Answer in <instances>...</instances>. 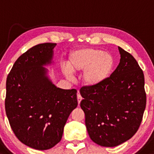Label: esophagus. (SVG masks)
Returning <instances> with one entry per match:
<instances>
[{
	"label": "esophagus",
	"mask_w": 154,
	"mask_h": 154,
	"mask_svg": "<svg viewBox=\"0 0 154 154\" xmlns=\"http://www.w3.org/2000/svg\"><path fill=\"white\" fill-rule=\"evenodd\" d=\"M77 100H78V103H79V104H80L81 101H82V97L81 96L80 94H78Z\"/></svg>",
	"instance_id": "obj_1"
}]
</instances>
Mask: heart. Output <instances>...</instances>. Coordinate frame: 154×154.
I'll list each match as a JSON object with an SVG mask.
<instances>
[{
    "label": "heart",
    "instance_id": "heart-1",
    "mask_svg": "<svg viewBox=\"0 0 154 154\" xmlns=\"http://www.w3.org/2000/svg\"><path fill=\"white\" fill-rule=\"evenodd\" d=\"M114 66V59L108 52L92 48L75 50L70 54L68 68L64 73L68 79H72V72H83L82 80L86 85L95 86L110 76Z\"/></svg>",
    "mask_w": 154,
    "mask_h": 154
}]
</instances>
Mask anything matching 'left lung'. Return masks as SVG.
Here are the masks:
<instances>
[{"label":"left lung","mask_w":154,"mask_h":154,"mask_svg":"<svg viewBox=\"0 0 154 154\" xmlns=\"http://www.w3.org/2000/svg\"><path fill=\"white\" fill-rule=\"evenodd\" d=\"M120 63L104 82L83 86L80 103L91 140L105 147L122 144L137 132L146 105L143 70L132 54L119 46Z\"/></svg>","instance_id":"obj_1"}]
</instances>
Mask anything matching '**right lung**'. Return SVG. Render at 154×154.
I'll return each instance as SVG.
<instances>
[{
  "label": "right lung",
  "mask_w": 154,
  "mask_h": 154,
  "mask_svg": "<svg viewBox=\"0 0 154 154\" xmlns=\"http://www.w3.org/2000/svg\"><path fill=\"white\" fill-rule=\"evenodd\" d=\"M56 45L30 48L17 59L6 79L5 108L12 130L22 143L41 151L61 140L68 118L78 105L76 89L57 87L44 67L52 63Z\"/></svg>",
  "instance_id": "obj_1"
}]
</instances>
